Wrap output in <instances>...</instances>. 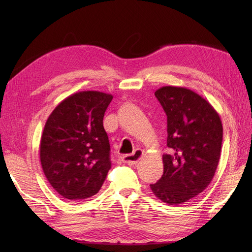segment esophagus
Instances as JSON below:
<instances>
[{
  "label": "esophagus",
  "mask_w": 252,
  "mask_h": 252,
  "mask_svg": "<svg viewBox=\"0 0 252 252\" xmlns=\"http://www.w3.org/2000/svg\"><path fill=\"white\" fill-rule=\"evenodd\" d=\"M142 157H143V150L136 149V150H134L133 154L124 156L123 158H122V161L129 166H132V165L138 164V162L142 158Z\"/></svg>",
  "instance_id": "34e87169"
}]
</instances>
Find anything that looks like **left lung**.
Here are the masks:
<instances>
[{"mask_svg": "<svg viewBox=\"0 0 252 252\" xmlns=\"http://www.w3.org/2000/svg\"><path fill=\"white\" fill-rule=\"evenodd\" d=\"M167 116V146L162 178L150 185L158 199L180 205L204 191L215 177L223 141L219 113L185 87L164 86L155 93Z\"/></svg>", "mask_w": 252, "mask_h": 252, "instance_id": "8db88e82", "label": "left lung"}]
</instances>
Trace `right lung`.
<instances>
[{"instance_id": "1", "label": "right lung", "mask_w": 252, "mask_h": 252, "mask_svg": "<svg viewBox=\"0 0 252 252\" xmlns=\"http://www.w3.org/2000/svg\"><path fill=\"white\" fill-rule=\"evenodd\" d=\"M111 100V94L101 91H80L61 102L47 119L40 145L41 165L64 199H87L103 185L111 167L103 118Z\"/></svg>"}]
</instances>
